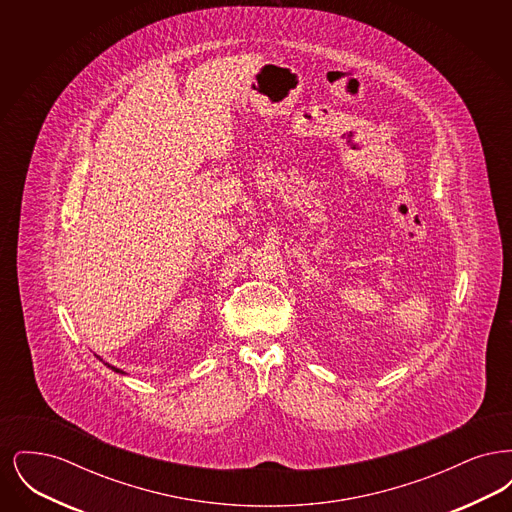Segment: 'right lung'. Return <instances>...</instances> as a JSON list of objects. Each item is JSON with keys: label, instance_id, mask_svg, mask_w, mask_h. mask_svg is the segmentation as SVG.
<instances>
[{"label": "right lung", "instance_id": "obj_1", "mask_svg": "<svg viewBox=\"0 0 512 512\" xmlns=\"http://www.w3.org/2000/svg\"><path fill=\"white\" fill-rule=\"evenodd\" d=\"M96 357H98L99 361H101V363H103V365L107 366V368H111V370H115V372H117V374H126V372H122L121 368H117V366L109 365V363H107V361H103V359H101V357H99V355H96Z\"/></svg>", "mask_w": 512, "mask_h": 512}]
</instances>
